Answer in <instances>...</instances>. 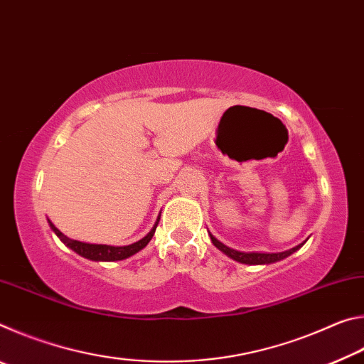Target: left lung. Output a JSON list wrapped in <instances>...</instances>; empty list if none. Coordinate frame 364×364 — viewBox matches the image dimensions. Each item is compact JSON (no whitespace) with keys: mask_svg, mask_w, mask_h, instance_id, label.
Here are the masks:
<instances>
[{"mask_svg":"<svg viewBox=\"0 0 364 364\" xmlns=\"http://www.w3.org/2000/svg\"><path fill=\"white\" fill-rule=\"evenodd\" d=\"M208 236H210L215 247L223 252L225 255L232 258V260H236L239 263H244V264H269V263L284 260V258H287L289 255H292L294 252H297L301 247V245L306 242V241H304L301 244L295 245V247L284 250V252H278V254H267V252H239V250H234L231 247H228V245H225L223 242H220L212 232H208Z\"/></svg>","mask_w":364,"mask_h":364,"instance_id":"1","label":"left lung"}]
</instances>
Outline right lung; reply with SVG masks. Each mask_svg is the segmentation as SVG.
<instances>
[{
    "instance_id": "add662e5",
    "label": "right lung",
    "mask_w": 364,
    "mask_h": 364,
    "mask_svg": "<svg viewBox=\"0 0 364 364\" xmlns=\"http://www.w3.org/2000/svg\"><path fill=\"white\" fill-rule=\"evenodd\" d=\"M159 220H160V215L156 221V225L152 226V230L146 234L143 239H139L138 242H133L130 245H106V244H86V242H80L75 241V239H70L64 236L63 232H60L56 226H54L51 221L48 220L49 228L54 231V234L63 241L67 247L72 249L73 252H77L78 255H82L85 258H88V260H93V262H117V260H125V258L132 257L134 254H138L139 250H143L149 241L154 236V232H156V228L159 225Z\"/></svg>"
}]
</instances>
